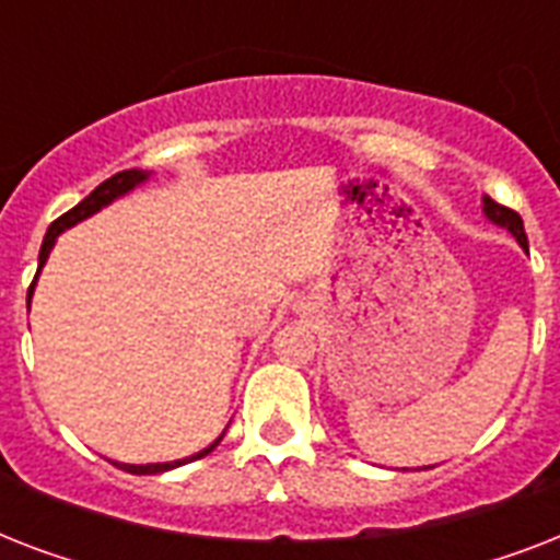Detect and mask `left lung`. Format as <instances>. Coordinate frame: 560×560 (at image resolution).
<instances>
[{"label":"left lung","instance_id":"8db88e82","mask_svg":"<svg viewBox=\"0 0 560 560\" xmlns=\"http://www.w3.org/2000/svg\"><path fill=\"white\" fill-rule=\"evenodd\" d=\"M482 209H486L488 220H494V223H500V226L509 229V232H512V235L521 241L523 249H529V241H526V232H523V218L517 214V211L509 209V206H500V202L491 200V197H486V200H482Z\"/></svg>","mask_w":560,"mask_h":560}]
</instances>
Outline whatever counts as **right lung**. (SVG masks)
<instances>
[{
    "label": "right lung",
    "mask_w": 560,
    "mask_h": 560,
    "mask_svg": "<svg viewBox=\"0 0 560 560\" xmlns=\"http://www.w3.org/2000/svg\"><path fill=\"white\" fill-rule=\"evenodd\" d=\"M144 179H148V174H144V171H118L116 177L104 179V183H101V186L95 188V191H92L90 197H83V200L78 202L74 209H69V211H66V214H60V218H57L55 223H51V226H48L46 237H43V246H39V267L46 264L48 253H51V246H55V237L60 235L63 229L74 226L78 220H83V218H90V214H95V211H98L101 206H107V202H113V200H116V197H121V194H127L133 186H139V183H144ZM39 267H37V272H39ZM34 284H37V276H34V281H31V288H28V305H31V293H34ZM220 439H223V435H220ZM220 439H218V442H214V444H209L206 451L194 453L191 459L162 462V465H118V462H116V465H118V468H121V470H127V474H162V470L179 468V465H186V462L202 459L206 453H211V451H214V447H218Z\"/></svg>",
    "instance_id": "1"
}]
</instances>
